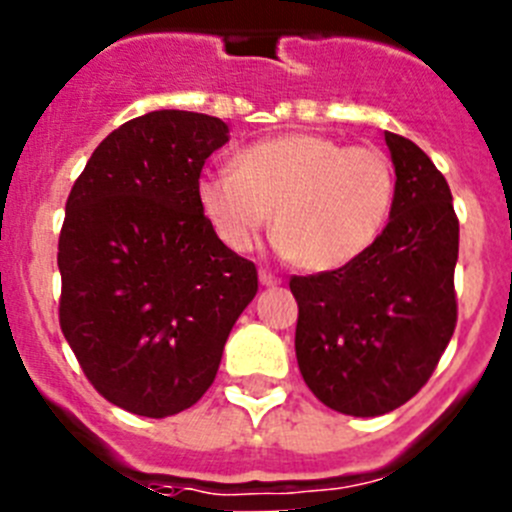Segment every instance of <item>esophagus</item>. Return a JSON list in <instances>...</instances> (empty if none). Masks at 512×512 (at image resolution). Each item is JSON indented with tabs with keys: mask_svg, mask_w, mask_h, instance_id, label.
Instances as JSON below:
<instances>
[{
	"mask_svg": "<svg viewBox=\"0 0 512 512\" xmlns=\"http://www.w3.org/2000/svg\"><path fill=\"white\" fill-rule=\"evenodd\" d=\"M259 282L264 284V287H277V284H279V279L274 277V274H271V271H266V269H259Z\"/></svg>",
	"mask_w": 512,
	"mask_h": 512,
	"instance_id": "esophagus-1",
	"label": "esophagus"
}]
</instances>
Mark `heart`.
Returning <instances> with one entry per match:
<instances>
[{
  "label": "heart",
  "mask_w": 512,
  "mask_h": 512,
  "mask_svg": "<svg viewBox=\"0 0 512 512\" xmlns=\"http://www.w3.org/2000/svg\"><path fill=\"white\" fill-rule=\"evenodd\" d=\"M197 197L230 251H248L274 210L279 251L307 271H333L369 251L384 230L395 169L374 146L287 133L248 146L235 169H207Z\"/></svg>",
  "instance_id": "heart-1"
}]
</instances>
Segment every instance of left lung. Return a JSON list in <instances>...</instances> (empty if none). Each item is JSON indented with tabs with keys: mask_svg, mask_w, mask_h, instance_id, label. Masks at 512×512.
<instances>
[{
	"mask_svg": "<svg viewBox=\"0 0 512 512\" xmlns=\"http://www.w3.org/2000/svg\"><path fill=\"white\" fill-rule=\"evenodd\" d=\"M384 140L397 176L387 228L351 264L289 282L302 379L323 405L356 418L418 395L456 328L451 189L413 140Z\"/></svg>",
	"mask_w": 512,
	"mask_h": 512,
	"instance_id": "obj_1",
	"label": "left lung"
}]
</instances>
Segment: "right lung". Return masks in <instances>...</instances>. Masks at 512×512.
I'll return each instance as SVG.
<instances>
[{"instance_id":"obj_1","label":"right lung","mask_w":512,"mask_h":512,"mask_svg":"<svg viewBox=\"0 0 512 512\" xmlns=\"http://www.w3.org/2000/svg\"><path fill=\"white\" fill-rule=\"evenodd\" d=\"M230 130L220 117L156 110L97 146L66 202L58 320L94 390L166 418L210 390L256 266L230 251L197 197Z\"/></svg>"}]
</instances>
